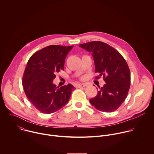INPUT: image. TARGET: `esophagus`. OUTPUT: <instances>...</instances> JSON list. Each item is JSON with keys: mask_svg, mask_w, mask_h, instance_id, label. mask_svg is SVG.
Listing matches in <instances>:
<instances>
[{"mask_svg": "<svg viewBox=\"0 0 154 154\" xmlns=\"http://www.w3.org/2000/svg\"><path fill=\"white\" fill-rule=\"evenodd\" d=\"M77 86L79 88H85L86 86V83H81V84H78Z\"/></svg>", "mask_w": 154, "mask_h": 154, "instance_id": "obj_1", "label": "esophagus"}]
</instances>
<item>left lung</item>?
I'll return each instance as SVG.
<instances>
[{
	"label": "left lung",
	"instance_id": "obj_1",
	"mask_svg": "<svg viewBox=\"0 0 154 154\" xmlns=\"http://www.w3.org/2000/svg\"><path fill=\"white\" fill-rule=\"evenodd\" d=\"M79 46L92 54L95 72L103 76L105 82L103 87L99 86L97 95L90 99V103L101 112L116 110L126 99L130 86V72L126 61L117 50L101 41H91Z\"/></svg>",
	"mask_w": 154,
	"mask_h": 154
}]
</instances>
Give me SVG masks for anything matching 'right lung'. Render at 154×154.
<instances>
[{"label": "right lung", "mask_w": 154, "mask_h": 154, "mask_svg": "<svg viewBox=\"0 0 154 154\" xmlns=\"http://www.w3.org/2000/svg\"><path fill=\"white\" fill-rule=\"evenodd\" d=\"M74 46L51 45L33 54L23 77L28 99L39 112L50 114L69 101L74 87L71 84L58 88L53 83L56 74L64 69L65 58Z\"/></svg>", "instance_id": "add662e5"}]
</instances>
